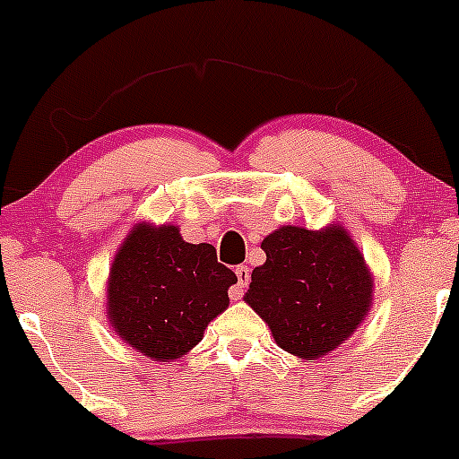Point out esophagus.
I'll use <instances>...</instances> for the list:
<instances>
[{
  "mask_svg": "<svg viewBox=\"0 0 459 459\" xmlns=\"http://www.w3.org/2000/svg\"><path fill=\"white\" fill-rule=\"evenodd\" d=\"M235 275H238V284L230 289V299H242L244 289H247L248 281H251V271H248L247 266H238L235 268Z\"/></svg>",
  "mask_w": 459,
  "mask_h": 459,
  "instance_id": "34e87169",
  "label": "esophagus"
}]
</instances>
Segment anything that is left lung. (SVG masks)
<instances>
[{
    "mask_svg": "<svg viewBox=\"0 0 459 459\" xmlns=\"http://www.w3.org/2000/svg\"><path fill=\"white\" fill-rule=\"evenodd\" d=\"M244 302L271 328L275 344L319 359L344 344L373 307V275L342 224L308 230L280 226L262 242Z\"/></svg>",
    "mask_w": 459,
    "mask_h": 459,
    "instance_id": "1",
    "label": "left lung"
}]
</instances>
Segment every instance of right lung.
I'll return each instance as SVG.
<instances>
[{"instance_id": "1", "label": "right lung", "mask_w": 459, "mask_h": 459, "mask_svg": "<svg viewBox=\"0 0 459 459\" xmlns=\"http://www.w3.org/2000/svg\"><path fill=\"white\" fill-rule=\"evenodd\" d=\"M235 273L211 244H188L175 224L128 230L106 280V317L124 344L152 362H175L229 308Z\"/></svg>"}]
</instances>
